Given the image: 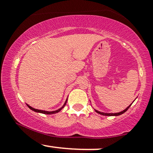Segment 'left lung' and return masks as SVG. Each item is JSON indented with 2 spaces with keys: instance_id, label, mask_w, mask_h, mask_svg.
<instances>
[{
  "instance_id": "1",
  "label": "left lung",
  "mask_w": 153,
  "mask_h": 153,
  "mask_svg": "<svg viewBox=\"0 0 153 153\" xmlns=\"http://www.w3.org/2000/svg\"><path fill=\"white\" fill-rule=\"evenodd\" d=\"M132 103H131L129 106L127 107V108H126L125 109L122 111H120V112H118V113H114H114H103V112H101V111H97V110H96V109H95V111H96V112H97L98 114H99L103 115V116H109V117H111V116H119V115L122 114H124V112L127 111L128 110V108H129V107L131 106V105L132 104Z\"/></svg>"
}]
</instances>
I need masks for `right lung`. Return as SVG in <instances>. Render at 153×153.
<instances>
[{
	"label": "right lung",
	"instance_id": "right-lung-1",
	"mask_svg": "<svg viewBox=\"0 0 153 153\" xmlns=\"http://www.w3.org/2000/svg\"><path fill=\"white\" fill-rule=\"evenodd\" d=\"M67 101H68V99H66L65 102L64 104H63V106H62V107H61V108H59V109H57V110H55V111H44V110H39V109H36V108H33V107L30 106H29V105H28V104H26V105H27V106L29 107V108H30L31 110L34 111H35V112H37V113H42V114H53L58 113L59 111H60L62 110L63 108H64L65 106L66 103H67Z\"/></svg>",
	"mask_w": 153,
	"mask_h": 153
}]
</instances>
